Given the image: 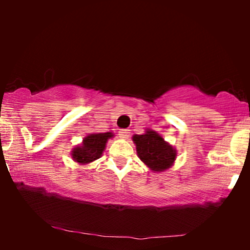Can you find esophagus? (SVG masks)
I'll list each match as a JSON object with an SVG mask.
<instances>
[{
	"instance_id": "esophagus-1",
	"label": "esophagus",
	"mask_w": 250,
	"mask_h": 250,
	"mask_svg": "<svg viewBox=\"0 0 250 250\" xmlns=\"http://www.w3.org/2000/svg\"><path fill=\"white\" fill-rule=\"evenodd\" d=\"M118 135L121 139H128L129 138V129H121V131L118 132Z\"/></svg>"
}]
</instances>
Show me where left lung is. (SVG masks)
<instances>
[{
	"mask_svg": "<svg viewBox=\"0 0 250 250\" xmlns=\"http://www.w3.org/2000/svg\"><path fill=\"white\" fill-rule=\"evenodd\" d=\"M139 158L152 172H164L175 162L177 151L172 145L153 129H146L143 134L133 135Z\"/></svg>",
	"mask_w": 250,
	"mask_h": 250,
	"instance_id": "1",
	"label": "left lung"
}]
</instances>
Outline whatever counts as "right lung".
I'll return each instance as SVG.
<instances>
[{
    "mask_svg": "<svg viewBox=\"0 0 250 250\" xmlns=\"http://www.w3.org/2000/svg\"><path fill=\"white\" fill-rule=\"evenodd\" d=\"M114 138V133H92L83 139L80 146L71 150V158L80 165H86L100 158L108 140Z\"/></svg>",
    "mask_w": 250,
    "mask_h": 250,
    "instance_id": "add662e5",
    "label": "right lung"
}]
</instances>
